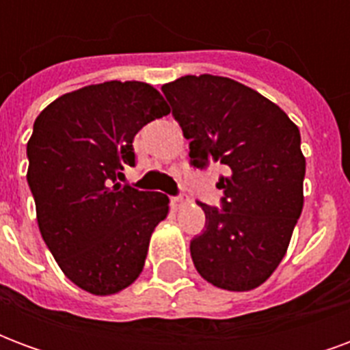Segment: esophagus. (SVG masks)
<instances>
[{
	"instance_id": "1",
	"label": "esophagus",
	"mask_w": 350,
	"mask_h": 350,
	"mask_svg": "<svg viewBox=\"0 0 350 350\" xmlns=\"http://www.w3.org/2000/svg\"><path fill=\"white\" fill-rule=\"evenodd\" d=\"M170 204H172V208H182V206L187 204V197H183V195H180V197H172L170 198Z\"/></svg>"
}]
</instances>
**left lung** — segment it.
I'll return each mask as SVG.
<instances>
[{
    "instance_id": "1",
    "label": "left lung",
    "mask_w": 350,
    "mask_h": 350,
    "mask_svg": "<svg viewBox=\"0 0 350 350\" xmlns=\"http://www.w3.org/2000/svg\"><path fill=\"white\" fill-rule=\"evenodd\" d=\"M161 90L189 140L191 165L225 168L223 210L200 204L206 230L191 242L193 264L219 288H257L285 257L304 208L300 131L275 103L227 77L187 75Z\"/></svg>"
}]
</instances>
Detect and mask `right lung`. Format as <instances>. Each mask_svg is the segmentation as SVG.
I'll return each mask as SVG.
<instances>
[{
  "label": "right lung",
  "mask_w": 350,
  "mask_h": 350,
  "mask_svg": "<svg viewBox=\"0 0 350 350\" xmlns=\"http://www.w3.org/2000/svg\"><path fill=\"white\" fill-rule=\"evenodd\" d=\"M168 112L150 84L110 80L65 93L35 120L27 183L39 230L62 271L86 293H120L144 268L168 197L123 187L118 178L135 165V135Z\"/></svg>",
  "instance_id": "1"
}]
</instances>
